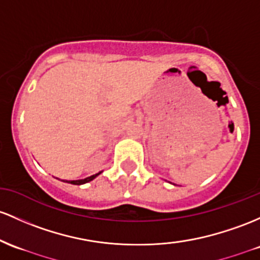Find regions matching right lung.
Returning <instances> with one entry per match:
<instances>
[{
    "mask_svg": "<svg viewBox=\"0 0 260 260\" xmlns=\"http://www.w3.org/2000/svg\"><path fill=\"white\" fill-rule=\"evenodd\" d=\"M101 173L102 172H100L98 174H95V175H91V176H88V178H85V179H80V180H61V181L69 182V184H73V185H82V184H86V182L92 181L93 179H95L96 176H99Z\"/></svg>",
    "mask_w": 260,
    "mask_h": 260,
    "instance_id": "right-lung-1",
    "label": "right lung"
}]
</instances>
